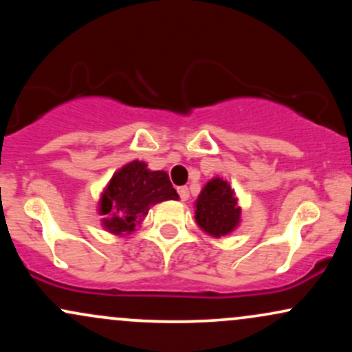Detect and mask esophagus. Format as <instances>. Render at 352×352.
I'll use <instances>...</instances> for the list:
<instances>
[{
  "label": "esophagus",
  "mask_w": 352,
  "mask_h": 352,
  "mask_svg": "<svg viewBox=\"0 0 352 352\" xmlns=\"http://www.w3.org/2000/svg\"><path fill=\"white\" fill-rule=\"evenodd\" d=\"M179 195H180V200L182 201H187L190 193H188V188L187 187H179Z\"/></svg>",
  "instance_id": "34e87169"
}]
</instances>
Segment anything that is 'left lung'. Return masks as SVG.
<instances>
[{"instance_id":"1","label":"left lung","mask_w":352,"mask_h":352,"mask_svg":"<svg viewBox=\"0 0 352 352\" xmlns=\"http://www.w3.org/2000/svg\"><path fill=\"white\" fill-rule=\"evenodd\" d=\"M241 208L227 180L215 177L205 185L195 201V220L205 233L225 236L240 223Z\"/></svg>"}]
</instances>
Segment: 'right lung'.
Returning <instances> with one entry per match:
<instances>
[{
	"mask_svg": "<svg viewBox=\"0 0 352 352\" xmlns=\"http://www.w3.org/2000/svg\"><path fill=\"white\" fill-rule=\"evenodd\" d=\"M165 200H179L167 172H152L145 162L134 160L117 170L104 188L99 204L104 228L114 235H127L152 205Z\"/></svg>",
	"mask_w": 352,
	"mask_h": 352,
	"instance_id": "1",
	"label": "right lung"
}]
</instances>
